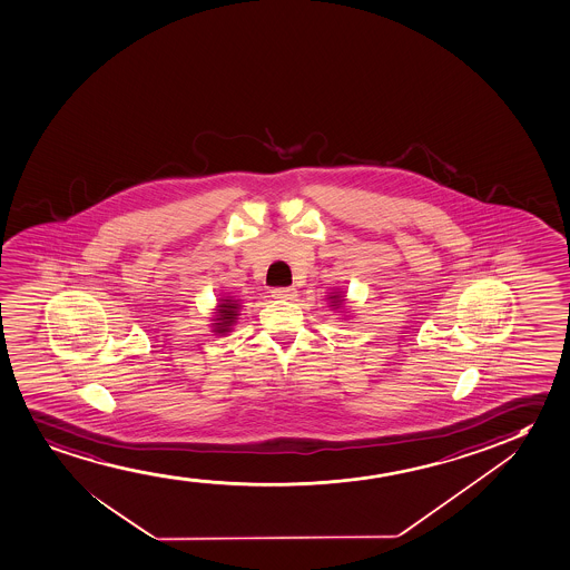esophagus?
<instances>
[{"instance_id":"1","label":"esophagus","mask_w":570,"mask_h":570,"mask_svg":"<svg viewBox=\"0 0 570 570\" xmlns=\"http://www.w3.org/2000/svg\"><path fill=\"white\" fill-rule=\"evenodd\" d=\"M297 296L296 288H274V299H282V302H292Z\"/></svg>"}]
</instances>
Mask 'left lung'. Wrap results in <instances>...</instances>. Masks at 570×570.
Here are the masks:
<instances>
[{
  "mask_svg": "<svg viewBox=\"0 0 570 570\" xmlns=\"http://www.w3.org/2000/svg\"><path fill=\"white\" fill-rule=\"evenodd\" d=\"M328 299H331V304L336 305V307H338V305H341L342 302H344V297H342V294H338V292H336V294H333V296L328 297Z\"/></svg>",
  "mask_w": 570,
  "mask_h": 570,
  "instance_id": "8db88e82",
  "label": "left lung"
}]
</instances>
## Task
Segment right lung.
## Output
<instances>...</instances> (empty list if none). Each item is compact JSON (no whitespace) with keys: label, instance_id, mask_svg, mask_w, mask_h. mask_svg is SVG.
<instances>
[{"label":"right lung","instance_id":"obj_1","mask_svg":"<svg viewBox=\"0 0 570 570\" xmlns=\"http://www.w3.org/2000/svg\"><path fill=\"white\" fill-rule=\"evenodd\" d=\"M216 318H213L215 323L216 334H228L232 331V326L236 325L237 315H239V299L234 297H226L220 299V304L216 307Z\"/></svg>","mask_w":570,"mask_h":570}]
</instances>
